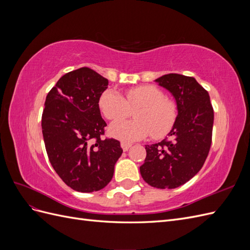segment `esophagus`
<instances>
[{"label": "esophagus", "mask_w": 250, "mask_h": 250, "mask_svg": "<svg viewBox=\"0 0 250 250\" xmlns=\"http://www.w3.org/2000/svg\"><path fill=\"white\" fill-rule=\"evenodd\" d=\"M121 147H122L123 151H128V150H129V148L131 147V144H128V143L122 142V143H121Z\"/></svg>", "instance_id": "esophagus-1"}]
</instances>
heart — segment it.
Masks as SVG:
<instances>
[{
  "instance_id": "heart-1",
  "label": "heart",
  "mask_w": 250,
  "mask_h": 250,
  "mask_svg": "<svg viewBox=\"0 0 250 250\" xmlns=\"http://www.w3.org/2000/svg\"><path fill=\"white\" fill-rule=\"evenodd\" d=\"M99 107L107 120L116 121L109 126V134L123 142L139 141L150 134L154 139H162L172 130L177 118L175 103L165 98L162 90L153 85L128 89L126 98L117 90H104ZM131 109H137L135 120L119 119L129 115Z\"/></svg>"
}]
</instances>
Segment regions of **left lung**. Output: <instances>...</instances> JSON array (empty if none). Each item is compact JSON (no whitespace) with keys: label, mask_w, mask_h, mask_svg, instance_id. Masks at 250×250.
<instances>
[{"label":"left lung","mask_w":250,"mask_h":250,"mask_svg":"<svg viewBox=\"0 0 250 250\" xmlns=\"http://www.w3.org/2000/svg\"><path fill=\"white\" fill-rule=\"evenodd\" d=\"M176 101L178 115L169 137L146 145L141 167L143 179L157 188H175L197 174L206 162L211 144L214 109L208 93L195 78L167 74L155 80Z\"/></svg>","instance_id":"1"}]
</instances>
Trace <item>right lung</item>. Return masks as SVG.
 I'll list each match as a JSON object with an SVG mask.
<instances>
[{"label":"right lung","instance_id":"add662e5","mask_svg":"<svg viewBox=\"0 0 250 250\" xmlns=\"http://www.w3.org/2000/svg\"><path fill=\"white\" fill-rule=\"evenodd\" d=\"M108 80L89 67L66 73L49 92L42 129L53 169L81 193L108 185L123 150L115 139H101L106 126L99 99Z\"/></svg>","mask_w":250,"mask_h":250}]
</instances>
